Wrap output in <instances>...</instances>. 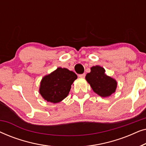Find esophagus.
<instances>
[{
  "mask_svg": "<svg viewBox=\"0 0 146 146\" xmlns=\"http://www.w3.org/2000/svg\"><path fill=\"white\" fill-rule=\"evenodd\" d=\"M86 74H79L78 75V77L80 78H84Z\"/></svg>",
  "mask_w": 146,
  "mask_h": 146,
  "instance_id": "1",
  "label": "esophagus"
}]
</instances>
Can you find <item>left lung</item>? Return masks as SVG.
I'll use <instances>...</instances> for the list:
<instances>
[{"mask_svg":"<svg viewBox=\"0 0 146 146\" xmlns=\"http://www.w3.org/2000/svg\"><path fill=\"white\" fill-rule=\"evenodd\" d=\"M93 91L102 97H108L115 92L117 82L105 74V70L100 66L91 68V72L86 76Z\"/></svg>","mask_w":146,"mask_h":146,"instance_id":"1","label":"left lung"}]
</instances>
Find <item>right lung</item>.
I'll list each match as a JSON object with an SVG mask.
<instances>
[{"label": "right lung", "mask_w": 146, "mask_h": 146, "mask_svg": "<svg viewBox=\"0 0 146 146\" xmlns=\"http://www.w3.org/2000/svg\"><path fill=\"white\" fill-rule=\"evenodd\" d=\"M77 79V75L67 68H58L43 77L39 92L45 100L52 103L61 102L68 95L71 85Z\"/></svg>", "instance_id": "add662e5"}]
</instances>
